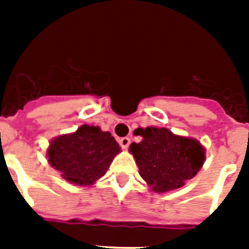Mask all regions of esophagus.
Here are the masks:
<instances>
[{"label":"esophagus","instance_id":"esophagus-1","mask_svg":"<svg viewBox=\"0 0 249 249\" xmlns=\"http://www.w3.org/2000/svg\"><path fill=\"white\" fill-rule=\"evenodd\" d=\"M118 142H120V144L122 148H127V147L129 146V143H131V140H129L128 137H123V138H120V140H118Z\"/></svg>","mask_w":249,"mask_h":249}]
</instances>
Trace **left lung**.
Returning <instances> with one entry per match:
<instances>
[{
  "mask_svg": "<svg viewBox=\"0 0 249 249\" xmlns=\"http://www.w3.org/2000/svg\"><path fill=\"white\" fill-rule=\"evenodd\" d=\"M140 143L129 149L135 156L141 177L155 192L179 188L197 175L204 162V148L193 138L173 135L167 128H137Z\"/></svg>",
  "mask_w": 249,
  "mask_h": 249,
  "instance_id": "8db88e82",
  "label": "left lung"
}]
</instances>
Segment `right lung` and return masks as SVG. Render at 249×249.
I'll return each mask as SVG.
<instances>
[{"instance_id":"obj_1","label":"right lung","mask_w":249,"mask_h":249,"mask_svg":"<svg viewBox=\"0 0 249 249\" xmlns=\"http://www.w3.org/2000/svg\"><path fill=\"white\" fill-rule=\"evenodd\" d=\"M120 151V144L109 132L83 124L74 133L54 138L47 156L51 166L68 182L89 186L107 172Z\"/></svg>"}]
</instances>
